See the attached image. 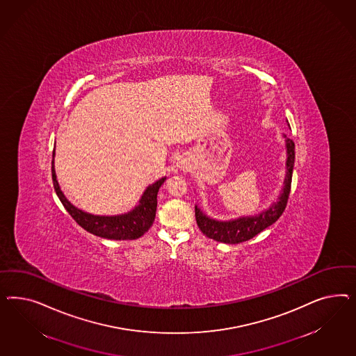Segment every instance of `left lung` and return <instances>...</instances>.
I'll list each match as a JSON object with an SVG mask.
<instances>
[{
  "mask_svg": "<svg viewBox=\"0 0 356 356\" xmlns=\"http://www.w3.org/2000/svg\"><path fill=\"white\" fill-rule=\"evenodd\" d=\"M290 127V124H289ZM286 138L287 161H286V177L283 181V189L277 202H273L269 209L261 211L259 214L250 216H240L231 220H216L204 214V211L195 205V220L198 228L209 238H213L219 243L226 244H238L256 236L261 231L275 223L282 213L284 211L289 195L291 191L292 171L295 163V143L293 140Z\"/></svg>",
  "mask_w": 356,
  "mask_h": 356,
  "instance_id": "1",
  "label": "left lung"
}]
</instances>
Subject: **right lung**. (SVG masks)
<instances>
[{"label": "right lung", "instance_id": "right-lung-1", "mask_svg": "<svg viewBox=\"0 0 356 356\" xmlns=\"http://www.w3.org/2000/svg\"><path fill=\"white\" fill-rule=\"evenodd\" d=\"M52 180H54V191L57 197L60 198L61 204L64 205L66 211L72 216L76 223L82 228H85L87 232L111 240H134L142 236L149 228L152 226L155 213H156V195L159 192V188L164 183L165 177L159 179L158 181L151 184L147 189L143 192L140 197V204L136 206L129 213L121 214V216H94L88 214L86 211H82L72 205L67 198L65 197L63 191L60 189V185L56 177L54 171V150L52 154Z\"/></svg>", "mask_w": 356, "mask_h": 356}]
</instances>
